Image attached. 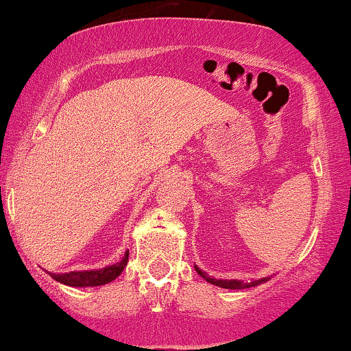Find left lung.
<instances>
[{
  "instance_id": "8db88e82",
  "label": "left lung",
  "mask_w": 351,
  "mask_h": 351,
  "mask_svg": "<svg viewBox=\"0 0 351 351\" xmlns=\"http://www.w3.org/2000/svg\"><path fill=\"white\" fill-rule=\"evenodd\" d=\"M196 268L197 274H199L201 278H204L206 281H209L210 285H216V286H221V288H226V289H245V288H253V286H258L261 282L268 281L269 278H263V280H256V281H250V282H243V281H237V280H216V278H210L206 274L202 269H199L197 267Z\"/></svg>"
}]
</instances>
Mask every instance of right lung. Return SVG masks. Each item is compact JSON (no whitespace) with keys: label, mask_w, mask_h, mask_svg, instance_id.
<instances>
[{"label":"right lung","mask_w":351,"mask_h":351,"mask_svg":"<svg viewBox=\"0 0 351 351\" xmlns=\"http://www.w3.org/2000/svg\"><path fill=\"white\" fill-rule=\"evenodd\" d=\"M129 261V252L124 253L121 261L111 265V267H104L101 269H90V271H70V273H62V274H53L50 273V276L55 281L62 282L66 286H75V288H90V286H101L108 285L116 280L117 276L122 273V269L125 268Z\"/></svg>","instance_id":"add662e5"}]
</instances>
